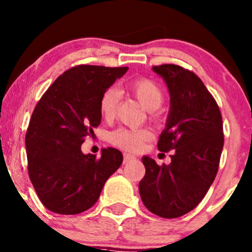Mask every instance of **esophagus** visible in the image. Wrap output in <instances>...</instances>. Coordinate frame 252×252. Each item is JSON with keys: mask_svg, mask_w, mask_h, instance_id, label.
Here are the masks:
<instances>
[{"mask_svg": "<svg viewBox=\"0 0 252 252\" xmlns=\"http://www.w3.org/2000/svg\"><path fill=\"white\" fill-rule=\"evenodd\" d=\"M132 160H135V157L134 156H131V154H129V153L124 154V159H123L124 164H128V162L132 161Z\"/></svg>", "mask_w": 252, "mask_h": 252, "instance_id": "esophagus-1", "label": "esophagus"}]
</instances>
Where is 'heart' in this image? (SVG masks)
Segmentation results:
<instances>
[{"label":"heart","mask_w":252,"mask_h":252,"mask_svg":"<svg viewBox=\"0 0 252 252\" xmlns=\"http://www.w3.org/2000/svg\"><path fill=\"white\" fill-rule=\"evenodd\" d=\"M126 90L131 93L142 106L149 111H154L164 101V92L153 80L147 77H140V79L132 80L126 86ZM118 99L120 94L115 88H109L103 93L100 101H99V109L105 120H111L115 117L118 106ZM153 137V132L149 129H126L120 128L110 134V142L116 147H120L128 151H137Z\"/></svg>","instance_id":"b5f03b06"}]
</instances>
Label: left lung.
<instances>
[{
    "instance_id": "obj_1",
    "label": "left lung",
    "mask_w": 252,
    "mask_h": 252,
    "mask_svg": "<svg viewBox=\"0 0 252 252\" xmlns=\"http://www.w3.org/2000/svg\"><path fill=\"white\" fill-rule=\"evenodd\" d=\"M171 96L160 152L173 151L170 165L143 157L140 196L149 212L175 219L192 211L214 182L223 147L222 117L217 101L195 73L176 64L154 65Z\"/></svg>"
}]
</instances>
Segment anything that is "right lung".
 <instances>
[{
	"label": "right lung",
	"instance_id": "right-lung-1",
	"mask_svg": "<svg viewBox=\"0 0 252 252\" xmlns=\"http://www.w3.org/2000/svg\"><path fill=\"white\" fill-rule=\"evenodd\" d=\"M128 67L80 64L48 88L30 120L25 137L27 167L41 203L54 213L79 214L98 201L105 182L123 154L104 148L101 157L84 154L81 145L100 124L101 95Z\"/></svg>",
	"mask_w": 252,
	"mask_h": 252
}]
</instances>
